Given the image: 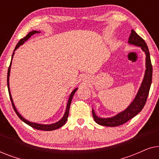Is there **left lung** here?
<instances>
[{
  "label": "left lung",
  "mask_w": 159,
  "mask_h": 159,
  "mask_svg": "<svg viewBox=\"0 0 159 159\" xmlns=\"http://www.w3.org/2000/svg\"><path fill=\"white\" fill-rule=\"evenodd\" d=\"M128 43L141 47L143 51H145L146 54V63H145L146 70H145L144 79L143 80L142 84H141L135 98L124 111L119 113L115 116L111 117V118H100L95 115L94 111L93 110V116L94 118V120L100 125L106 126V127H117V126L123 125L139 114L146 103L150 88H151L152 74H153V68H152L148 48L145 40L140 36H139L133 30H132Z\"/></svg>",
  "instance_id": "obj_1"
}]
</instances>
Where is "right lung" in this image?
I'll use <instances>...</instances> for the list:
<instances>
[{
  "label": "right lung",
  "instance_id": "right-lung-1",
  "mask_svg": "<svg viewBox=\"0 0 159 159\" xmlns=\"http://www.w3.org/2000/svg\"><path fill=\"white\" fill-rule=\"evenodd\" d=\"M38 31H32L28 33L27 35H26L25 38H21L20 41L17 43L16 46L15 47V49L14 52L16 51V50L21 45H22L25 42V41H27L28 39H29L30 37L32 35H33L35 33H38ZM14 53H13V55H12V58H13V56H14ZM11 64H10V66L8 67V74H7V84H8V93H9V96H10V99H11V104H12V106H13V108H14V111L16 112V114H17V116L19 119H21V121H23L24 122L27 124V125H30V127H32V128H34V129H39V130H43V131H52V130H54V129H58V128L61 127L63 125H65V123H66V121H67V119H68V116H69V108H70V105H71V100H72V98L74 96V95H75V93L76 91H77V88H76L72 92H71L70 96H69V101H68V103H67V106H66V111H65V114L64 115V116L62 117V119H61L60 121H58V122H56L54 124H51V125H40V124H37V123H33V122H31V121H29L27 120H26V119L24 118L21 116L20 114H19V112L17 111V110L16 109V108H15V106L14 104V102H13V100H12V98H11V93H10V89H9V82H8V80H9V75H10V70H11Z\"/></svg>",
  "mask_w": 159,
  "mask_h": 159
}]
</instances>
